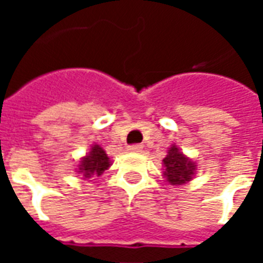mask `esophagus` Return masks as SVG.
<instances>
[{
	"instance_id": "obj_1",
	"label": "esophagus",
	"mask_w": 263,
	"mask_h": 263,
	"mask_svg": "<svg viewBox=\"0 0 263 263\" xmlns=\"http://www.w3.org/2000/svg\"><path fill=\"white\" fill-rule=\"evenodd\" d=\"M143 146L142 145H139V143H135V145H131L128 151H131V152H135V154H139V152H142Z\"/></svg>"
}]
</instances>
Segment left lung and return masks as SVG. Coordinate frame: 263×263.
<instances>
[{
	"label": "left lung",
	"mask_w": 263,
	"mask_h": 263,
	"mask_svg": "<svg viewBox=\"0 0 263 263\" xmlns=\"http://www.w3.org/2000/svg\"><path fill=\"white\" fill-rule=\"evenodd\" d=\"M163 176L173 186H182L184 183L190 182L197 167L193 160L189 159L186 155L180 152L176 145H172L169 148L167 155L163 159Z\"/></svg>",
	"instance_id": "8db88e82"
}]
</instances>
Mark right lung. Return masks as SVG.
I'll use <instances>...</instances> for the list:
<instances>
[{"label":"right lung","mask_w":263,"mask_h":263,"mask_svg":"<svg viewBox=\"0 0 263 263\" xmlns=\"http://www.w3.org/2000/svg\"><path fill=\"white\" fill-rule=\"evenodd\" d=\"M109 166L111 162L105 151L100 145H92L90 152L84 158H81L77 172L84 179H91V177L101 176Z\"/></svg>","instance_id":"1"}]
</instances>
